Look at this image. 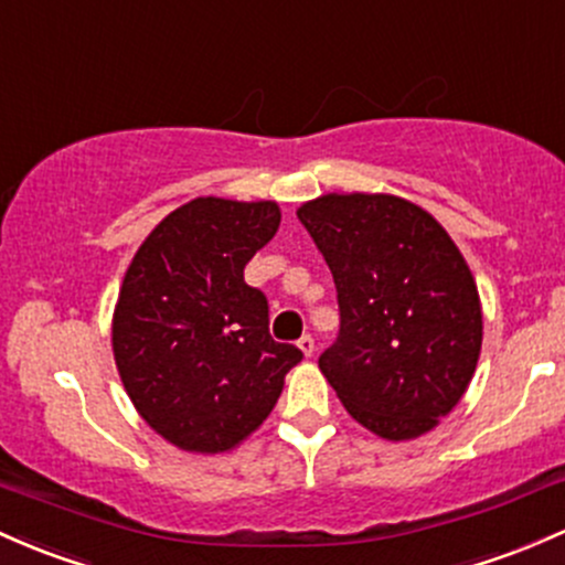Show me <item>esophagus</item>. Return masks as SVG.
Listing matches in <instances>:
<instances>
[{"label": "esophagus", "instance_id": "34e87169", "mask_svg": "<svg viewBox=\"0 0 565 565\" xmlns=\"http://www.w3.org/2000/svg\"><path fill=\"white\" fill-rule=\"evenodd\" d=\"M296 348L301 350V355H305V358H312L315 355V339L309 337V333H305V337H301L299 342H296Z\"/></svg>", "mask_w": 565, "mask_h": 565}]
</instances>
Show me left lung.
<instances>
[{"mask_svg":"<svg viewBox=\"0 0 565 565\" xmlns=\"http://www.w3.org/2000/svg\"><path fill=\"white\" fill-rule=\"evenodd\" d=\"M329 264L342 312L320 372L355 423L387 441L428 434L463 398L482 305L439 221L393 193H323L296 210Z\"/></svg>","mask_w":565,"mask_h":565,"instance_id":"1","label":"left lung"}]
</instances>
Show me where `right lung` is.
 <instances>
[{"label":"right lung","mask_w":565,"mask_h":565,"mask_svg":"<svg viewBox=\"0 0 565 565\" xmlns=\"http://www.w3.org/2000/svg\"><path fill=\"white\" fill-rule=\"evenodd\" d=\"M280 226L271 199L196 196L153 228L113 309V355L137 415L178 450L217 455L264 426L301 350L269 337L245 266Z\"/></svg>","instance_id":"obj_1"}]
</instances>
